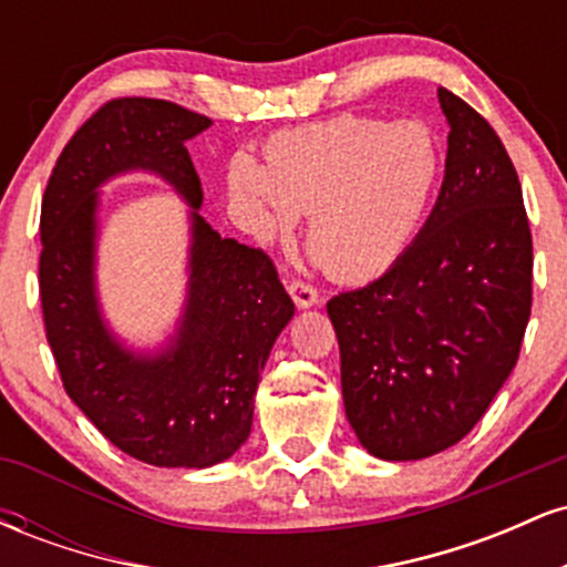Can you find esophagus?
Returning <instances> with one entry per match:
<instances>
[{"instance_id":"obj_1","label":"esophagus","mask_w":567,"mask_h":567,"mask_svg":"<svg viewBox=\"0 0 567 567\" xmlns=\"http://www.w3.org/2000/svg\"><path fill=\"white\" fill-rule=\"evenodd\" d=\"M288 292H290L292 301H296L298 309H309V306H315L317 301H320V292L311 288V285L301 282V279H292V282L288 285Z\"/></svg>"}]
</instances>
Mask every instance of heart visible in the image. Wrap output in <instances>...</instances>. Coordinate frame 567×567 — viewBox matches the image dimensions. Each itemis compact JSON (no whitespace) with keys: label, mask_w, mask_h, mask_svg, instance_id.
Returning a JSON list of instances; mask_svg holds the SVG:
<instances>
[{"label":"heart","mask_w":567,"mask_h":567,"mask_svg":"<svg viewBox=\"0 0 567 567\" xmlns=\"http://www.w3.org/2000/svg\"><path fill=\"white\" fill-rule=\"evenodd\" d=\"M442 146L419 120L341 114L279 130L264 165L231 159L226 186L245 229L261 245L309 216L306 243L343 282L383 275L421 231L440 192Z\"/></svg>","instance_id":"heart-1"}]
</instances>
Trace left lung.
Returning a JSON list of instances; mask_svg holds the SVG:
<instances>
[{"label":"left lung","mask_w":567,"mask_h":567,"mask_svg":"<svg viewBox=\"0 0 567 567\" xmlns=\"http://www.w3.org/2000/svg\"><path fill=\"white\" fill-rule=\"evenodd\" d=\"M445 178L432 216L386 275L338 292L328 315L357 440L419 461L472 432L517 365L533 303V239L504 143L440 87Z\"/></svg>","instance_id":"obj_1"}]
</instances>
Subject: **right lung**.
Instances as JSON below:
<instances>
[{
    "label": "right lung",
    "mask_w": 567,
    "mask_h": 567,
    "mask_svg": "<svg viewBox=\"0 0 567 567\" xmlns=\"http://www.w3.org/2000/svg\"><path fill=\"white\" fill-rule=\"evenodd\" d=\"M210 125L157 97L109 101L58 157L39 220V296L63 389L122 453L167 470H205L243 447L261 370L296 311L264 250L220 237L199 216L186 141ZM135 169L171 183L193 224L187 303L157 352L127 350L94 290L96 192Z\"/></svg>",
    "instance_id": "right-lung-1"
}]
</instances>
